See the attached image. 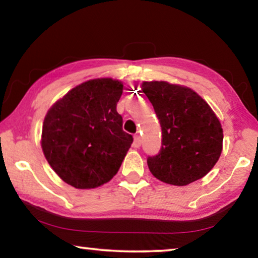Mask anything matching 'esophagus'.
I'll return each instance as SVG.
<instances>
[{"mask_svg":"<svg viewBox=\"0 0 258 258\" xmlns=\"http://www.w3.org/2000/svg\"><path fill=\"white\" fill-rule=\"evenodd\" d=\"M141 143H142V140H141V136L140 135H135L134 136V143L133 146L135 148H140L141 147Z\"/></svg>","mask_w":258,"mask_h":258,"instance_id":"obj_1","label":"esophagus"}]
</instances>
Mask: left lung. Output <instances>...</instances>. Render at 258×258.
Masks as SVG:
<instances>
[{"mask_svg":"<svg viewBox=\"0 0 258 258\" xmlns=\"http://www.w3.org/2000/svg\"><path fill=\"white\" fill-rule=\"evenodd\" d=\"M162 128V147L148 157L151 174L172 185L206 176L221 156L223 129L210 105L188 87L165 81L142 83Z\"/></svg>","mask_w":258,"mask_h":258,"instance_id":"left-lung-1","label":"left lung"}]
</instances>
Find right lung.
<instances>
[{"instance_id":"add662e5","label":"right lung","mask_w":258,"mask_h":258,"mask_svg":"<svg viewBox=\"0 0 258 258\" xmlns=\"http://www.w3.org/2000/svg\"><path fill=\"white\" fill-rule=\"evenodd\" d=\"M123 84L95 79L73 88L44 117L41 146L56 174L76 189H93L117 174L133 143L116 105Z\"/></svg>"}]
</instances>
